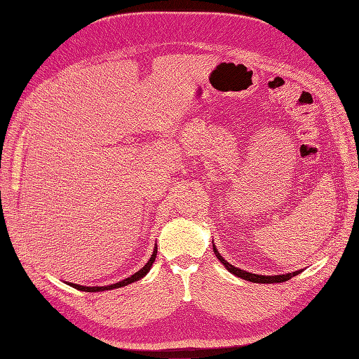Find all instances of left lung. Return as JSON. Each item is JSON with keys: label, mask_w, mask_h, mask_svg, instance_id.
Listing matches in <instances>:
<instances>
[{"label": "left lung", "mask_w": 359, "mask_h": 359, "mask_svg": "<svg viewBox=\"0 0 359 359\" xmlns=\"http://www.w3.org/2000/svg\"><path fill=\"white\" fill-rule=\"evenodd\" d=\"M212 248H214V253H215L217 259L220 260V262L224 265V268H226L227 271H229V273H232V274L236 276V277H241L243 280L252 281V283H264V285H269V283H283V281H287V280H290L292 277H295V276H298V274L302 273V269H298V271H295V273L280 274V276H260V274L247 273V271L236 268V266H233V265H231L229 262H227V260L220 255L219 250L215 248L214 244H212Z\"/></svg>", "instance_id": "obj_1"}]
</instances>
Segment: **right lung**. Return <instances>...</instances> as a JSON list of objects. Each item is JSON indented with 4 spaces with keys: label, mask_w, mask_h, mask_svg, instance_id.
<instances>
[{
    "label": "right lung",
    "mask_w": 359,
    "mask_h": 359,
    "mask_svg": "<svg viewBox=\"0 0 359 359\" xmlns=\"http://www.w3.org/2000/svg\"><path fill=\"white\" fill-rule=\"evenodd\" d=\"M156 256H157V244H156V247H154L153 255H151L149 260H148V262H147L142 268H140L139 271H136V273H135L133 276H130V277H127V278H124V280H121V281H118V283H115V285H109V286H91V287H90V286L74 285V283H67V285H70L72 287L78 289V290H83V292H103V290H112V289L123 287V286H127V285H130V283H135V281H137V280H140V278H144V277L149 273L151 266H153L154 260H156Z\"/></svg>",
    "instance_id": "1"
}]
</instances>
